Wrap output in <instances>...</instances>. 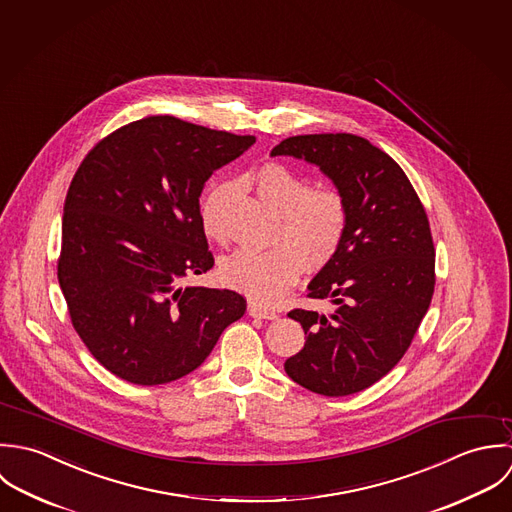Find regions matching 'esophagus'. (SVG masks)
Instances as JSON below:
<instances>
[{
    "label": "esophagus",
    "instance_id": "1",
    "mask_svg": "<svg viewBox=\"0 0 512 512\" xmlns=\"http://www.w3.org/2000/svg\"><path fill=\"white\" fill-rule=\"evenodd\" d=\"M247 310H249V314L255 316V318H265V320H277V318H279V314H277L275 310L261 307V305H257V303H251Z\"/></svg>",
    "mask_w": 512,
    "mask_h": 512
}]
</instances>
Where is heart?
Returning <instances> with one entry per match:
<instances>
[{
    "mask_svg": "<svg viewBox=\"0 0 512 512\" xmlns=\"http://www.w3.org/2000/svg\"><path fill=\"white\" fill-rule=\"evenodd\" d=\"M259 198L273 211L283 215L279 239L285 245L251 251L241 249L221 263V279L261 305H273L283 299L308 269H322L338 253L348 211L342 196L330 188L312 190L305 176L285 166L269 164L255 174ZM229 184L215 186L202 205L205 233L219 239L217 209Z\"/></svg>",
    "mask_w": 512,
    "mask_h": 512,
    "instance_id": "heart-1",
    "label": "heart"
}]
</instances>
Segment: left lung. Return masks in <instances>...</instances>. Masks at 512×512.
<instances>
[{"instance_id":"1","label":"left lung","mask_w":512,"mask_h":512,"mask_svg":"<svg viewBox=\"0 0 512 512\" xmlns=\"http://www.w3.org/2000/svg\"><path fill=\"white\" fill-rule=\"evenodd\" d=\"M271 156L318 166L348 211L338 253L308 283L310 299L334 308L289 312L307 342L285 372L320 396L362 392L402 360L431 303L435 249L427 213L404 170L362 136H291Z\"/></svg>"}]
</instances>
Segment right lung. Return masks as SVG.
<instances>
[{"label":"right lung","instance_id":"add662e5","mask_svg":"<svg viewBox=\"0 0 512 512\" xmlns=\"http://www.w3.org/2000/svg\"><path fill=\"white\" fill-rule=\"evenodd\" d=\"M255 136L148 116L101 140L63 207L57 277L71 322L114 376L156 386L198 366L245 314L227 289L180 287L213 267L200 196Z\"/></svg>","mask_w":512,"mask_h":512}]
</instances>
